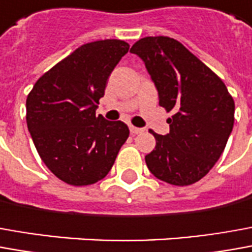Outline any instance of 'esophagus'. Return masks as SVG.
<instances>
[{
	"label": "esophagus",
	"mask_w": 252,
	"mask_h": 252,
	"mask_svg": "<svg viewBox=\"0 0 252 252\" xmlns=\"http://www.w3.org/2000/svg\"><path fill=\"white\" fill-rule=\"evenodd\" d=\"M144 130L140 129V127H134V126H130V133L131 134H140V133H143Z\"/></svg>",
	"instance_id": "34e87169"
}]
</instances>
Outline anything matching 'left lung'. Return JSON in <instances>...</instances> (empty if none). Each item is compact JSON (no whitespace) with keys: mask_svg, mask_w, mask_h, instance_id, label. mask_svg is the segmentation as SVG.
Here are the masks:
<instances>
[{"mask_svg":"<svg viewBox=\"0 0 252 252\" xmlns=\"http://www.w3.org/2000/svg\"><path fill=\"white\" fill-rule=\"evenodd\" d=\"M145 63L159 93V105L173 116L167 136L151 133L155 149L145 156L159 180L192 185L214 167L235 123V101L225 83L181 42L145 36L130 49Z\"/></svg>","mask_w":252,"mask_h":252,"instance_id":"8db88e82","label":"left lung"}]
</instances>
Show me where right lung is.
Returning <instances> with one entry per match:
<instances>
[{"instance_id": "obj_1", "label": "right lung", "mask_w": 252, "mask_h": 252, "mask_svg": "<svg viewBox=\"0 0 252 252\" xmlns=\"http://www.w3.org/2000/svg\"><path fill=\"white\" fill-rule=\"evenodd\" d=\"M129 43L101 39L85 43L46 71L26 100V121L46 167L68 185L103 180L129 137L121 121L96 116L109 74Z\"/></svg>"}]
</instances>
